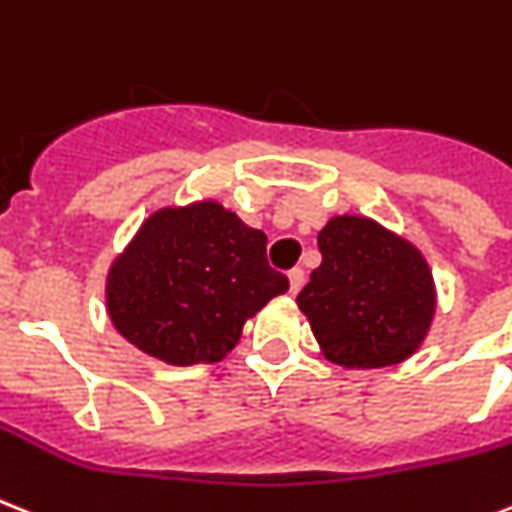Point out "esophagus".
<instances>
[{
    "instance_id": "esophagus-1",
    "label": "esophagus",
    "mask_w": 512,
    "mask_h": 512,
    "mask_svg": "<svg viewBox=\"0 0 512 512\" xmlns=\"http://www.w3.org/2000/svg\"><path fill=\"white\" fill-rule=\"evenodd\" d=\"M302 286H305V270H302V268L289 270V292L297 294Z\"/></svg>"
}]
</instances>
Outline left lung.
<instances>
[{"mask_svg": "<svg viewBox=\"0 0 512 512\" xmlns=\"http://www.w3.org/2000/svg\"><path fill=\"white\" fill-rule=\"evenodd\" d=\"M323 263L297 305L323 355L344 368H384L413 355L429 334L436 286L418 247L363 215L321 228Z\"/></svg>", "mask_w": 512, "mask_h": 512, "instance_id": "8db88e82", "label": "left lung"}]
</instances>
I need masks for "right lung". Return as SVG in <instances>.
<instances>
[{
    "mask_svg": "<svg viewBox=\"0 0 512 512\" xmlns=\"http://www.w3.org/2000/svg\"><path fill=\"white\" fill-rule=\"evenodd\" d=\"M265 244L263 231L215 199L162 207L107 270L112 326L162 363H218L244 323L289 289Z\"/></svg>",
    "mask_w": 512,
    "mask_h": 512,
    "instance_id": "right-lung-1",
    "label": "right lung"
}]
</instances>
